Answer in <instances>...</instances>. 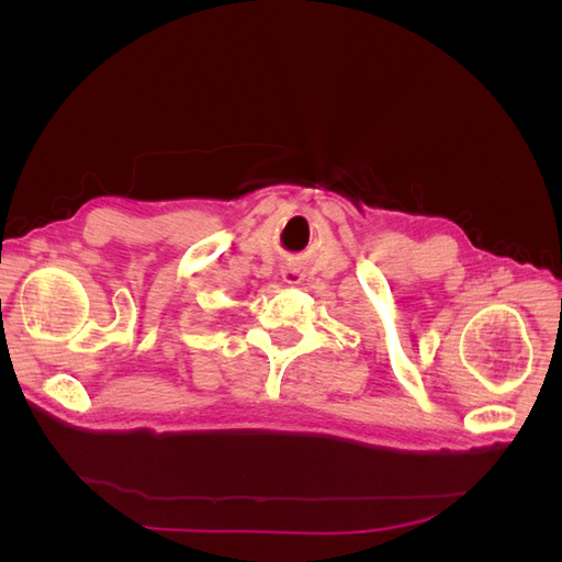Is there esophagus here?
Instances as JSON below:
<instances>
[{"mask_svg":"<svg viewBox=\"0 0 562 562\" xmlns=\"http://www.w3.org/2000/svg\"><path fill=\"white\" fill-rule=\"evenodd\" d=\"M283 279H285V283H297V271L285 269V271H283Z\"/></svg>","mask_w":562,"mask_h":562,"instance_id":"obj_1","label":"esophagus"}]
</instances>
